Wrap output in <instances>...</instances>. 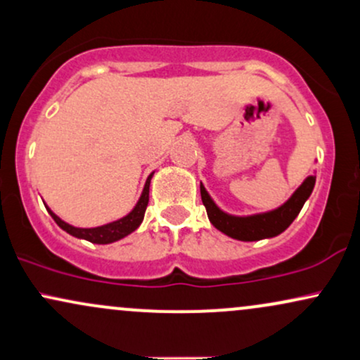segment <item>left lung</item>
<instances>
[{
    "label": "left lung",
    "instance_id": "obj_1",
    "mask_svg": "<svg viewBox=\"0 0 360 360\" xmlns=\"http://www.w3.org/2000/svg\"><path fill=\"white\" fill-rule=\"evenodd\" d=\"M315 181L316 172L313 176H308L300 188L289 196V200L284 201L278 208L254 214H232L223 212L220 206L214 203L210 193L206 191L203 183H200V189L206 213H208L210 221L214 229L235 238V240L257 242L262 238L278 237L295 221V218L298 217L301 208L307 203L309 194L315 188Z\"/></svg>",
    "mask_w": 360,
    "mask_h": 360
}]
</instances>
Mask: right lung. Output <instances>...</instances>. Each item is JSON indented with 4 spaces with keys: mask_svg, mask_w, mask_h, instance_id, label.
Segmentation results:
<instances>
[{
    "mask_svg": "<svg viewBox=\"0 0 360 360\" xmlns=\"http://www.w3.org/2000/svg\"><path fill=\"white\" fill-rule=\"evenodd\" d=\"M152 176H154V172L148 174L137 205L134 206V210H131L130 213H127L125 217L118 218V220L115 221L105 223V225H100V226H93V229H81V226H74L71 223L64 221L62 218L57 217V214L53 213L47 205L45 203L44 205L45 208H47V212L51 213V217L56 220L57 225H59L64 232H68L69 235H72V237L76 238L88 240L91 243H101V245H106V243H113L117 240H122V238H125L127 235L135 232V230L140 226V223L143 221V214H146V210L148 205V188H150Z\"/></svg>",
    "mask_w": 360,
    "mask_h": 360,
    "instance_id": "right-lung-1",
    "label": "right lung"
}]
</instances>
